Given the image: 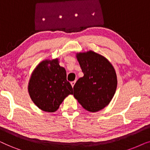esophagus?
<instances>
[{"mask_svg": "<svg viewBox=\"0 0 150 150\" xmlns=\"http://www.w3.org/2000/svg\"><path fill=\"white\" fill-rule=\"evenodd\" d=\"M75 82H76V81H71V86H72V87H73V86H74V85L75 84Z\"/></svg>", "mask_w": 150, "mask_h": 150, "instance_id": "34e87169", "label": "esophagus"}]
</instances>
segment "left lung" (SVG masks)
Listing matches in <instances>:
<instances>
[{"label":"left lung","instance_id":"left-lung-1","mask_svg":"<svg viewBox=\"0 0 150 150\" xmlns=\"http://www.w3.org/2000/svg\"><path fill=\"white\" fill-rule=\"evenodd\" d=\"M83 73L74 86V97L89 112H97L107 106L116 92L117 74L105 57L89 51L77 53Z\"/></svg>","mask_w":150,"mask_h":150}]
</instances>
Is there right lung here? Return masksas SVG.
<instances>
[{
	"mask_svg": "<svg viewBox=\"0 0 150 150\" xmlns=\"http://www.w3.org/2000/svg\"><path fill=\"white\" fill-rule=\"evenodd\" d=\"M28 91L33 102L48 112H54L73 89L67 80V72L58 59H46L35 67L30 77Z\"/></svg>",
	"mask_w": 150,
	"mask_h": 150,
	"instance_id": "obj_1",
	"label": "right lung"
}]
</instances>
